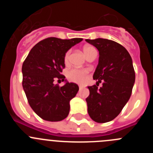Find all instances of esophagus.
<instances>
[{"mask_svg": "<svg viewBox=\"0 0 153 153\" xmlns=\"http://www.w3.org/2000/svg\"><path fill=\"white\" fill-rule=\"evenodd\" d=\"M79 88L81 90V89H83V86H81V85H79Z\"/></svg>", "mask_w": 153, "mask_h": 153, "instance_id": "1", "label": "esophagus"}]
</instances>
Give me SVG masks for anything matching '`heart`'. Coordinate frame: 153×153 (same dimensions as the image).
Segmentation results:
<instances>
[{
	"label": "heart",
	"instance_id": "obj_1",
	"mask_svg": "<svg viewBox=\"0 0 153 153\" xmlns=\"http://www.w3.org/2000/svg\"><path fill=\"white\" fill-rule=\"evenodd\" d=\"M96 49L90 45L85 46L83 47V52H84L85 55L87 58L93 53L96 52ZM70 53L71 51H68L64 56V63L65 64H68L70 62ZM88 75V70H81V69H71L67 72V78L70 79V81L74 82L76 83H82L86 80V78L87 77Z\"/></svg>",
	"mask_w": 153,
	"mask_h": 153
}]
</instances>
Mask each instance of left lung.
<instances>
[{"mask_svg":"<svg viewBox=\"0 0 153 153\" xmlns=\"http://www.w3.org/2000/svg\"><path fill=\"white\" fill-rule=\"evenodd\" d=\"M99 51V63L94 74L97 85L88 86L86 99L90 118L97 123L109 122L122 111L130 98L135 83L132 60L125 47L113 40L86 39ZM102 82L103 86L98 88Z\"/></svg>","mask_w":153,"mask_h":153,"instance_id":"1","label":"left lung"}]
</instances>
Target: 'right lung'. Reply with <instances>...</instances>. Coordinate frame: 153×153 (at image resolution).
I'll return each instance as SVG.
<instances>
[{
	"mask_svg": "<svg viewBox=\"0 0 153 153\" xmlns=\"http://www.w3.org/2000/svg\"><path fill=\"white\" fill-rule=\"evenodd\" d=\"M82 38L44 39L30 50L23 63V88L30 106L40 118L51 122L64 120L70 112V101L79 86L69 83L61 72L65 68L64 56ZM56 79L65 80L64 86L55 85Z\"/></svg>",
	"mask_w": 153,
	"mask_h": 153,
	"instance_id": "obj_1",
	"label": "right lung"
}]
</instances>
